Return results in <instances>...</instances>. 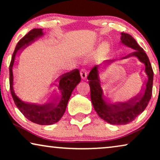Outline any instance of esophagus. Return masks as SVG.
I'll return each instance as SVG.
<instances>
[{
	"instance_id": "34e87169",
	"label": "esophagus",
	"mask_w": 160,
	"mask_h": 160,
	"mask_svg": "<svg viewBox=\"0 0 160 160\" xmlns=\"http://www.w3.org/2000/svg\"><path fill=\"white\" fill-rule=\"evenodd\" d=\"M80 75L82 79L85 80L87 77H88V72H87V71L84 69H82L80 70Z\"/></svg>"
}]
</instances>
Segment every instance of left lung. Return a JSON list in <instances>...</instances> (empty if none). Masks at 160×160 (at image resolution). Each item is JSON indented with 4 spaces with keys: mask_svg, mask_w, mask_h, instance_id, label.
<instances>
[{
    "mask_svg": "<svg viewBox=\"0 0 160 160\" xmlns=\"http://www.w3.org/2000/svg\"><path fill=\"white\" fill-rule=\"evenodd\" d=\"M121 39L123 44L135 50L134 52L123 59L132 56L138 57L141 62L144 63L145 72L148 76V80L146 83V89L143 93H140L126 103L112 104L107 103L103 98V90L98 76L99 66H94L92 68L88 79L90 88V98L93 107L99 117L113 125H126L133 121L136 117L145 110L152 95L153 72L148 56L130 34L121 33ZM107 62H111V61H107Z\"/></svg>",
    "mask_w": 160,
    "mask_h": 160,
    "instance_id": "1",
    "label": "left lung"
}]
</instances>
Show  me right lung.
I'll return each instance as SVG.
<instances>
[{"label":"right lung","mask_w":160,"mask_h":160,"mask_svg":"<svg viewBox=\"0 0 160 160\" xmlns=\"http://www.w3.org/2000/svg\"><path fill=\"white\" fill-rule=\"evenodd\" d=\"M42 28H34L25 35L17 44L9 65V85L10 91L14 103L27 119L39 125H51L59 121L65 113L72 90L81 82L79 70L75 69L60 76L58 88L61 92V98L59 100L54 98V101L52 102L45 103L44 105L31 104L23 102L18 98L13 89L12 67L18 50L22 47L28 45L38 37L42 36ZM22 48H24V47Z\"/></svg>","instance_id":"obj_1"}]
</instances>
